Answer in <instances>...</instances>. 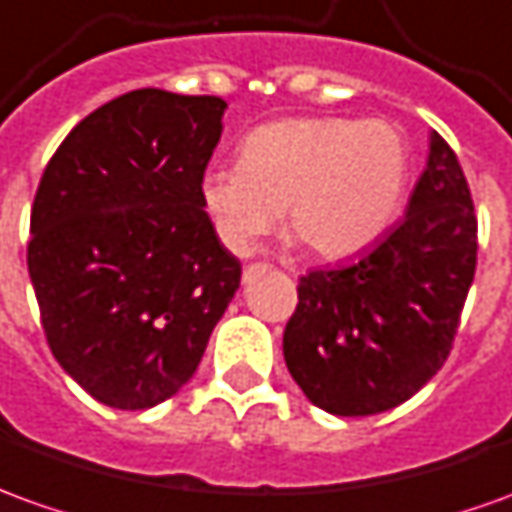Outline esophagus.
<instances>
[{
    "mask_svg": "<svg viewBox=\"0 0 512 512\" xmlns=\"http://www.w3.org/2000/svg\"><path fill=\"white\" fill-rule=\"evenodd\" d=\"M250 273H253V267H248V270H245V281H248V278H250Z\"/></svg>",
    "mask_w": 512,
    "mask_h": 512,
    "instance_id": "obj_1",
    "label": "esophagus"
}]
</instances>
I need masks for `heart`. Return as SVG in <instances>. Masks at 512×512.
Wrapping results in <instances>:
<instances>
[{
	"instance_id": "b5f03b06",
	"label": "heart",
	"mask_w": 512,
	"mask_h": 512,
	"mask_svg": "<svg viewBox=\"0 0 512 512\" xmlns=\"http://www.w3.org/2000/svg\"><path fill=\"white\" fill-rule=\"evenodd\" d=\"M410 175L401 130L384 119L292 116L253 128L239 167H211L203 206L228 248L248 256L290 211V234L320 259L368 248L396 217Z\"/></svg>"
}]
</instances>
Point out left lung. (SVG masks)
Returning a JSON list of instances; mask_svg holds the SVG:
<instances>
[{
    "label": "left lung",
    "mask_w": 512,
    "mask_h": 512,
    "mask_svg": "<svg viewBox=\"0 0 512 512\" xmlns=\"http://www.w3.org/2000/svg\"><path fill=\"white\" fill-rule=\"evenodd\" d=\"M477 273V214L463 167L432 133L407 217L365 256L312 270L284 329L306 398L343 418L404 404L451 354Z\"/></svg>",
    "instance_id": "obj_1"
}]
</instances>
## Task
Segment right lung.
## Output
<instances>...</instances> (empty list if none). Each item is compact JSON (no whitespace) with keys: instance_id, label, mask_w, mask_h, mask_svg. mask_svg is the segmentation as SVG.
Returning <instances> with one entry per match:
<instances>
[{"instance_id":"1","label":"right lung","mask_w":512,"mask_h":512,"mask_svg":"<svg viewBox=\"0 0 512 512\" xmlns=\"http://www.w3.org/2000/svg\"><path fill=\"white\" fill-rule=\"evenodd\" d=\"M222 111L206 94L128 91L74 125L38 183L27 270L41 326L114 410L175 396L239 290L200 195Z\"/></svg>"}]
</instances>
